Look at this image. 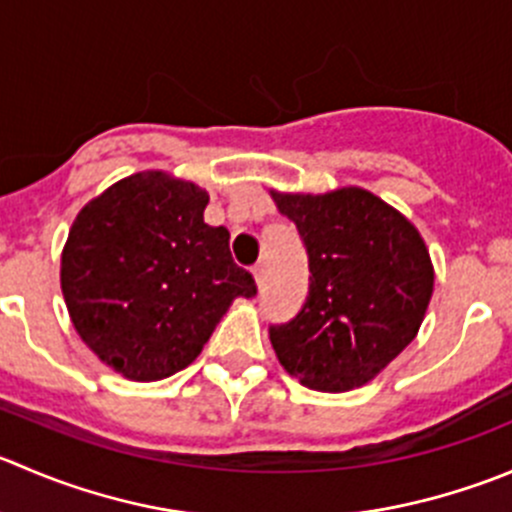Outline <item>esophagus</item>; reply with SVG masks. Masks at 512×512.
I'll return each mask as SVG.
<instances>
[{"label": "esophagus", "mask_w": 512, "mask_h": 512, "mask_svg": "<svg viewBox=\"0 0 512 512\" xmlns=\"http://www.w3.org/2000/svg\"><path fill=\"white\" fill-rule=\"evenodd\" d=\"M252 275H255L257 285H265L267 280V260H260L255 267H252Z\"/></svg>", "instance_id": "34e87169"}]
</instances>
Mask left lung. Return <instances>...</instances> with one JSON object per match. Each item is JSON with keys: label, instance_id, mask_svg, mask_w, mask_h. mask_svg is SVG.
Listing matches in <instances>:
<instances>
[{"label": "left lung", "instance_id": "1", "mask_svg": "<svg viewBox=\"0 0 512 512\" xmlns=\"http://www.w3.org/2000/svg\"><path fill=\"white\" fill-rule=\"evenodd\" d=\"M310 255V295L270 327L280 365L310 390L347 393L375 380L423 325L435 270L418 227L372 192L272 190Z\"/></svg>", "mask_w": 512, "mask_h": 512}]
</instances>
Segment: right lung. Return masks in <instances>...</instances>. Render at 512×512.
Wrapping results in <instances>:
<instances>
[{
  "instance_id": "right-lung-1",
  "label": "right lung",
  "mask_w": 512,
  "mask_h": 512,
  "mask_svg": "<svg viewBox=\"0 0 512 512\" xmlns=\"http://www.w3.org/2000/svg\"><path fill=\"white\" fill-rule=\"evenodd\" d=\"M207 202L195 182L145 170L89 200L69 227L59 282L72 325L127 380L185 370L232 300L255 297L230 232L205 222Z\"/></svg>"
}]
</instances>
